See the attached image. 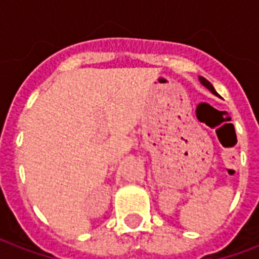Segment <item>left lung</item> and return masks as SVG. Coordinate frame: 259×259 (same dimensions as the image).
Returning a JSON list of instances; mask_svg holds the SVG:
<instances>
[{
  "label": "left lung",
  "mask_w": 259,
  "mask_h": 259,
  "mask_svg": "<svg viewBox=\"0 0 259 259\" xmlns=\"http://www.w3.org/2000/svg\"><path fill=\"white\" fill-rule=\"evenodd\" d=\"M200 81H201V83H202V84L205 85L206 89H208V90L211 91V93H213V94H215V96H218V93H217V91H215V89H213V85H212L211 83H209V81H208V80L204 79V77H200Z\"/></svg>",
  "instance_id": "8db88e82"
}]
</instances>
